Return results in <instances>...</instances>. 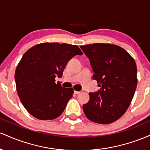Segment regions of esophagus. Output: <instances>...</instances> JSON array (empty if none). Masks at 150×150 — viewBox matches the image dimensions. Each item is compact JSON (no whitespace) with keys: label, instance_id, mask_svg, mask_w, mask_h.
I'll return each instance as SVG.
<instances>
[{"label":"esophagus","instance_id":"34e87169","mask_svg":"<svg viewBox=\"0 0 150 150\" xmlns=\"http://www.w3.org/2000/svg\"><path fill=\"white\" fill-rule=\"evenodd\" d=\"M74 93H75L76 94H79V93H81V91H75Z\"/></svg>","mask_w":150,"mask_h":150}]
</instances>
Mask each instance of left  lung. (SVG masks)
Returning <instances> with one entry per match:
<instances>
[{
	"label": "left lung",
	"mask_w": 150,
	"mask_h": 150,
	"mask_svg": "<svg viewBox=\"0 0 150 150\" xmlns=\"http://www.w3.org/2000/svg\"><path fill=\"white\" fill-rule=\"evenodd\" d=\"M90 60L100 90L89 93L83 105L90 120L100 124L115 122L125 113L137 88V66L127 51L117 45L96 43L81 46Z\"/></svg>",
	"instance_id": "1"
}]
</instances>
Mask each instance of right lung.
<instances>
[{"label": "right lung", "mask_w": 150, "mask_h": 150, "mask_svg": "<svg viewBox=\"0 0 150 150\" xmlns=\"http://www.w3.org/2000/svg\"><path fill=\"white\" fill-rule=\"evenodd\" d=\"M83 54L76 45L41 43L24 54L15 73L16 88L27 110L39 120H52L64 110L74 93L55 77H62L65 67L75 55Z\"/></svg>", "instance_id": "obj_1"}]
</instances>
